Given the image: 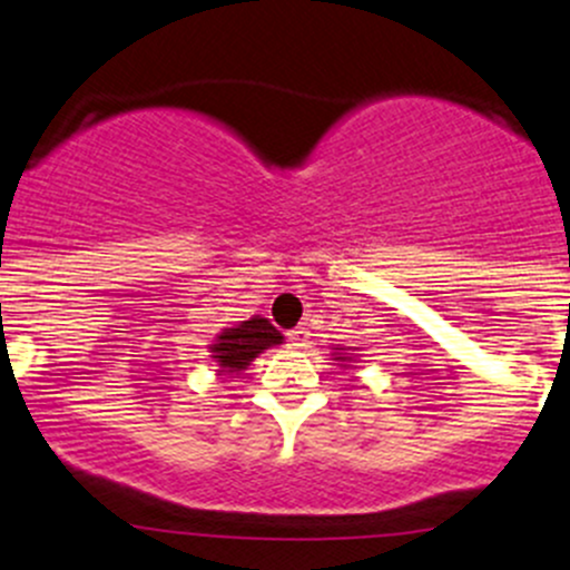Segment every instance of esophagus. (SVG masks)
<instances>
[{
	"label": "esophagus",
	"mask_w": 570,
	"mask_h": 570,
	"mask_svg": "<svg viewBox=\"0 0 570 570\" xmlns=\"http://www.w3.org/2000/svg\"><path fill=\"white\" fill-rule=\"evenodd\" d=\"M289 342L295 344V347H306V344H308V327H292Z\"/></svg>",
	"instance_id": "34e87169"
}]
</instances>
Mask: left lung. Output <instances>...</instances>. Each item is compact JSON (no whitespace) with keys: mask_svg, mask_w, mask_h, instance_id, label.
I'll return each instance as SVG.
<instances>
[{"mask_svg":"<svg viewBox=\"0 0 570 570\" xmlns=\"http://www.w3.org/2000/svg\"><path fill=\"white\" fill-rule=\"evenodd\" d=\"M336 350H344V347H336ZM350 358H353L350 353H336V361H350Z\"/></svg>","mask_w":570,"mask_h":570,"instance_id":"1","label":"left lung"}]
</instances>
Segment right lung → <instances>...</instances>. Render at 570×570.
<instances>
[{
  "instance_id": "obj_1",
  "label": "right lung",
  "mask_w": 570,
  "mask_h": 570,
  "mask_svg": "<svg viewBox=\"0 0 570 570\" xmlns=\"http://www.w3.org/2000/svg\"><path fill=\"white\" fill-rule=\"evenodd\" d=\"M281 342H284L281 331H275L269 325V320L256 314V317L239 322V325L223 327L217 333L215 344H209V353L217 361V366H220L217 372H243L248 370L250 361L258 353H264V350L275 347Z\"/></svg>"
}]
</instances>
